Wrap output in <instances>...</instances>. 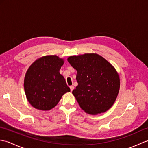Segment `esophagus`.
Returning <instances> with one entry per match:
<instances>
[{
    "mask_svg": "<svg viewBox=\"0 0 148 148\" xmlns=\"http://www.w3.org/2000/svg\"><path fill=\"white\" fill-rule=\"evenodd\" d=\"M74 87L73 86H70V89H71V92H72V90H74Z\"/></svg>",
    "mask_w": 148,
    "mask_h": 148,
    "instance_id": "esophagus-1",
    "label": "esophagus"
}]
</instances>
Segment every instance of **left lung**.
<instances>
[{
  "label": "left lung",
  "instance_id": "8db88e82",
  "mask_svg": "<svg viewBox=\"0 0 148 148\" xmlns=\"http://www.w3.org/2000/svg\"><path fill=\"white\" fill-rule=\"evenodd\" d=\"M67 60L77 72L78 85L72 94L81 108L90 114H100L111 108L120 86L114 67L95 53L71 56Z\"/></svg>",
  "mask_w": 148,
  "mask_h": 148
}]
</instances>
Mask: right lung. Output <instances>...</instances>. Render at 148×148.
Here are the masks:
<instances>
[{"instance_id":"obj_1","label":"right lung","mask_w":148,"mask_h":148,"mask_svg":"<svg viewBox=\"0 0 148 148\" xmlns=\"http://www.w3.org/2000/svg\"><path fill=\"white\" fill-rule=\"evenodd\" d=\"M64 61L56 55L37 59L27 71L24 89L28 101L36 109L48 111L54 108L64 93L70 92L60 70Z\"/></svg>"}]
</instances>
